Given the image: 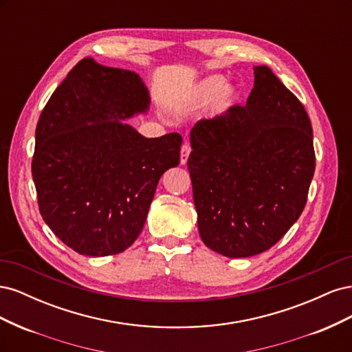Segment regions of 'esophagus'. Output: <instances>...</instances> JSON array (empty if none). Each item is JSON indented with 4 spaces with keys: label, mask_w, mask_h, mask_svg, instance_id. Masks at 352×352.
Returning a JSON list of instances; mask_svg holds the SVG:
<instances>
[{
    "label": "esophagus",
    "mask_w": 352,
    "mask_h": 352,
    "mask_svg": "<svg viewBox=\"0 0 352 352\" xmlns=\"http://www.w3.org/2000/svg\"><path fill=\"white\" fill-rule=\"evenodd\" d=\"M189 154H190V145L184 144L182 148H180V164H185L188 162Z\"/></svg>",
    "instance_id": "34e87169"
}]
</instances>
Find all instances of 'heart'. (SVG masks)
Instances as JSON below:
<instances>
[{
    "label": "heart",
    "instance_id": "1",
    "mask_svg": "<svg viewBox=\"0 0 352 352\" xmlns=\"http://www.w3.org/2000/svg\"><path fill=\"white\" fill-rule=\"evenodd\" d=\"M211 100L212 109L216 111H225L235 100V88L226 85V79L220 74H214V76L201 80L194 92L190 94L188 105L199 107V105H206Z\"/></svg>",
    "mask_w": 352,
    "mask_h": 352
}]
</instances>
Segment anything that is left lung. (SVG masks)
<instances>
[{
    "label": "left lung",
    "mask_w": 352,
    "mask_h": 352,
    "mask_svg": "<svg viewBox=\"0 0 352 352\" xmlns=\"http://www.w3.org/2000/svg\"><path fill=\"white\" fill-rule=\"evenodd\" d=\"M188 170L202 242L229 258L267 251L301 216L316 168L304 105L267 66L245 105L195 123Z\"/></svg>",
    "instance_id": "8db88e82"
}]
</instances>
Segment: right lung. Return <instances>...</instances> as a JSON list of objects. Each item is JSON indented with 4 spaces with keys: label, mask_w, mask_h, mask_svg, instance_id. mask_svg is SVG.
I'll return each mask as SVG.
<instances>
[{
    "label": "right lung",
    "mask_w": 352,
    "mask_h": 352,
    "mask_svg": "<svg viewBox=\"0 0 352 352\" xmlns=\"http://www.w3.org/2000/svg\"><path fill=\"white\" fill-rule=\"evenodd\" d=\"M148 107L135 72L85 57L39 116L32 177L41 216L79 254L105 257L129 248L160 177L180 162L179 133L145 138L123 122Z\"/></svg>",
    "instance_id": "right-lung-1"
}]
</instances>
